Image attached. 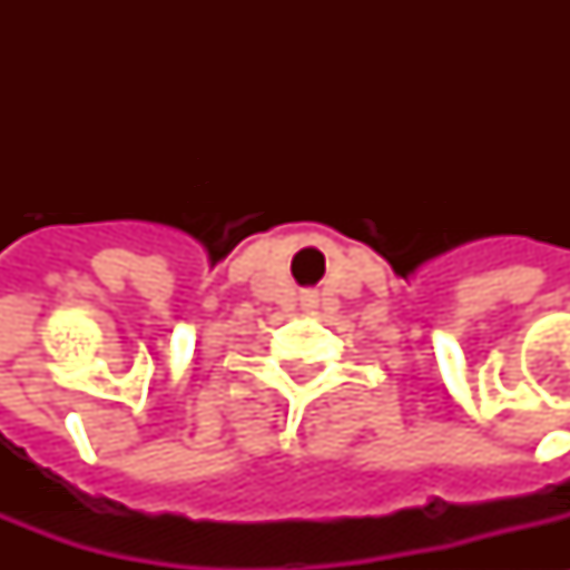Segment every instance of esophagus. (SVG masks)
<instances>
[{"label": "esophagus", "instance_id": "1", "mask_svg": "<svg viewBox=\"0 0 570 570\" xmlns=\"http://www.w3.org/2000/svg\"><path fill=\"white\" fill-rule=\"evenodd\" d=\"M316 302H320V298H316V293H304L302 295L304 307H316Z\"/></svg>", "mask_w": 570, "mask_h": 570}]
</instances>
